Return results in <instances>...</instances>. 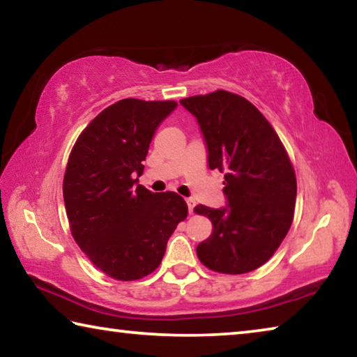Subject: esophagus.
Returning <instances> with one entry per match:
<instances>
[{
	"label": "esophagus",
	"mask_w": 357,
	"mask_h": 357,
	"mask_svg": "<svg viewBox=\"0 0 357 357\" xmlns=\"http://www.w3.org/2000/svg\"><path fill=\"white\" fill-rule=\"evenodd\" d=\"M185 203H187V208H189V213L192 214L193 208H195V200H193V198H187Z\"/></svg>",
	"instance_id": "34e87169"
}]
</instances>
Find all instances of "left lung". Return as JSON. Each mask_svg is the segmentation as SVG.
Returning <instances> with one entry per match:
<instances>
[{
	"label": "left lung",
	"instance_id": "left-lung-1",
	"mask_svg": "<svg viewBox=\"0 0 357 357\" xmlns=\"http://www.w3.org/2000/svg\"><path fill=\"white\" fill-rule=\"evenodd\" d=\"M200 124L211 170L225 172L227 206L193 209L213 222L197 247L200 261L222 274H245L264 264L291 227L296 174L273 126L238 94L219 91L181 100Z\"/></svg>",
	"mask_w": 357,
	"mask_h": 357
}]
</instances>
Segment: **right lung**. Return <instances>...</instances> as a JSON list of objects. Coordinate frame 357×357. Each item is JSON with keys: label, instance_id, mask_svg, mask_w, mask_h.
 <instances>
[{"label": "right lung", "instance_id": "add662e5", "mask_svg": "<svg viewBox=\"0 0 357 357\" xmlns=\"http://www.w3.org/2000/svg\"><path fill=\"white\" fill-rule=\"evenodd\" d=\"M174 100L123 99L107 107L77 138L63 181L72 236L91 263L116 280L155 271L187 204L174 192L138 183L155 129Z\"/></svg>", "mask_w": 357, "mask_h": 357}]
</instances>
